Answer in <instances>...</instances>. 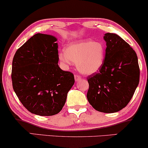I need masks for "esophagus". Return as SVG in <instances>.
Listing matches in <instances>:
<instances>
[{
	"mask_svg": "<svg viewBox=\"0 0 148 148\" xmlns=\"http://www.w3.org/2000/svg\"><path fill=\"white\" fill-rule=\"evenodd\" d=\"M74 77H75V79L76 82H78V81H79V80H80V79H82L81 76H79V75H77V74L75 75Z\"/></svg>",
	"mask_w": 148,
	"mask_h": 148,
	"instance_id": "34e87169",
	"label": "esophagus"
}]
</instances>
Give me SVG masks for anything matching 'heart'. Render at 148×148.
Listing matches in <instances>:
<instances>
[{"label": "heart", "instance_id": "heart-1", "mask_svg": "<svg viewBox=\"0 0 148 148\" xmlns=\"http://www.w3.org/2000/svg\"><path fill=\"white\" fill-rule=\"evenodd\" d=\"M60 62L67 68L71 61L76 62L78 71L85 75L95 73L104 62L105 47L101 42L84 40L67 45L64 53L58 56Z\"/></svg>", "mask_w": 148, "mask_h": 148}]
</instances>
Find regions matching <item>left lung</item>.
Masks as SVG:
<instances>
[{
    "label": "left lung",
    "instance_id": "obj_1",
    "mask_svg": "<svg viewBox=\"0 0 148 148\" xmlns=\"http://www.w3.org/2000/svg\"><path fill=\"white\" fill-rule=\"evenodd\" d=\"M104 62L97 73L88 75L87 99L96 110L113 113L130 102L139 82L135 51L124 40L107 33Z\"/></svg>",
    "mask_w": 148,
    "mask_h": 148
}]
</instances>
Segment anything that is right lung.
I'll return each mask as SVG.
<instances>
[{
	"instance_id": "add662e5",
	"label": "right lung",
	"mask_w": 148,
	"mask_h": 148,
	"mask_svg": "<svg viewBox=\"0 0 148 148\" xmlns=\"http://www.w3.org/2000/svg\"><path fill=\"white\" fill-rule=\"evenodd\" d=\"M57 38L36 34L16 51L12 62L14 92L33 114L52 116L61 111L74 84V75L58 66Z\"/></svg>"
}]
</instances>
